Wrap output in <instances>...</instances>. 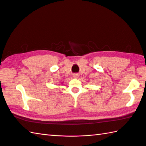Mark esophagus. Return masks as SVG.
Segmentation results:
<instances>
[{
  "mask_svg": "<svg viewBox=\"0 0 146 146\" xmlns=\"http://www.w3.org/2000/svg\"><path fill=\"white\" fill-rule=\"evenodd\" d=\"M74 76V78H76V79H77V77H79V76H78V74H74V75L73 76Z\"/></svg>",
  "mask_w": 146,
  "mask_h": 146,
  "instance_id": "esophagus-1",
  "label": "esophagus"
}]
</instances>
